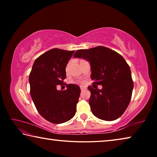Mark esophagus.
Wrapping results in <instances>:
<instances>
[{"mask_svg": "<svg viewBox=\"0 0 157 157\" xmlns=\"http://www.w3.org/2000/svg\"><path fill=\"white\" fill-rule=\"evenodd\" d=\"M80 89H81V90L82 91V90L86 89V86H80Z\"/></svg>", "mask_w": 157, "mask_h": 157, "instance_id": "esophagus-1", "label": "esophagus"}]
</instances>
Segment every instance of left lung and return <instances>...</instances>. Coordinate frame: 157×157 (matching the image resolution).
<instances>
[{"instance_id": "obj_1", "label": "left lung", "mask_w": 157, "mask_h": 157, "mask_svg": "<svg viewBox=\"0 0 157 157\" xmlns=\"http://www.w3.org/2000/svg\"><path fill=\"white\" fill-rule=\"evenodd\" d=\"M74 57L89 62L93 84L102 86V89L88 86L91 91L89 102L93 114L107 121L121 117L128 107L134 88L131 71L124 58L104 46L78 50Z\"/></svg>"}]
</instances>
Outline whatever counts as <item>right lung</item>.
Instances as JSON below:
<instances>
[{
  "label": "right lung",
  "instance_id": "1",
  "mask_svg": "<svg viewBox=\"0 0 157 157\" xmlns=\"http://www.w3.org/2000/svg\"><path fill=\"white\" fill-rule=\"evenodd\" d=\"M75 51L53 48L36 58L29 75L30 95L39 114L48 121L60 124L71 120L76 112L80 95L78 85L69 84L67 89L58 91L64 84L66 67Z\"/></svg>",
  "mask_w": 157,
  "mask_h": 157
}]
</instances>
